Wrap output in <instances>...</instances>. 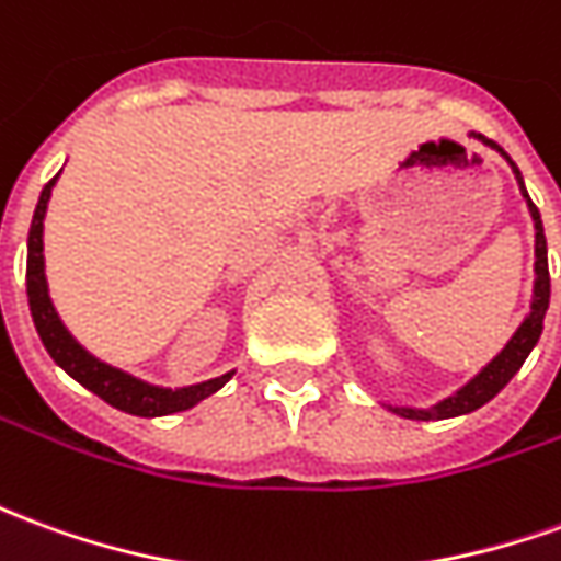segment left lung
Here are the masks:
<instances>
[{"mask_svg":"<svg viewBox=\"0 0 561 561\" xmlns=\"http://www.w3.org/2000/svg\"><path fill=\"white\" fill-rule=\"evenodd\" d=\"M480 142L492 145L495 151L504 154V148L485 139L480 133H473ZM507 158V154H504ZM507 163L513 167V175L519 182V191L528 203V213H531V221H535V297H531V312L526 316V321L516 328V334L507 340V346L501 348L499 355L492 362L485 364L480 374L473 376L468 386H461L456 394H449L446 401L434 403L428 410H413V407H391V413H398L403 419H416V422H434V419H453L465 416V413H473L480 410L483 403H489L495 394H499L507 382H511L516 370L523 367V362L528 358V352L535 348V343L540 340V331H543V316H547V307H550V267H547V237H543V225H540L538 206L531 203V197L526 194V185H523V175L516 170V163L507 158Z\"/></svg>","mask_w":561,"mask_h":561,"instance_id":"obj_1","label":"left lung"}]
</instances>
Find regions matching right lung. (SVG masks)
<instances>
[{
	"label": "right lung",
	"mask_w": 561,
	"mask_h": 561,
	"mask_svg": "<svg viewBox=\"0 0 561 561\" xmlns=\"http://www.w3.org/2000/svg\"><path fill=\"white\" fill-rule=\"evenodd\" d=\"M57 179H50L38 206H35L33 225H30V242H26V297H30V312H33L35 331L42 336V343L48 348V355L60 364L66 374L78 379L84 389L100 394L105 403H112L124 413L133 416H170V413H182L187 407H194L203 398H209L225 386L233 376V370L225 376H215L197 386H185V389H160V386H148L136 376L117 370L112 364L93 358L88 348L78 346L76 336L62 328L60 316L54 312V304L48 297V279H45V242H42V230H45V213H48L50 187Z\"/></svg>",
	"instance_id": "obj_1"
}]
</instances>
